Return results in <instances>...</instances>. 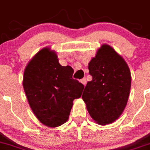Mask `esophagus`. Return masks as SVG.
Masks as SVG:
<instances>
[{
  "label": "esophagus",
  "instance_id": "1",
  "mask_svg": "<svg viewBox=\"0 0 150 150\" xmlns=\"http://www.w3.org/2000/svg\"><path fill=\"white\" fill-rule=\"evenodd\" d=\"M81 83L85 86L86 83H87V80H86V78H83V79H81Z\"/></svg>",
  "mask_w": 150,
  "mask_h": 150
}]
</instances>
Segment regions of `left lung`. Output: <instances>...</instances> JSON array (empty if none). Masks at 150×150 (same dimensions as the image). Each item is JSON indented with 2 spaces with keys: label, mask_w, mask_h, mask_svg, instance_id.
<instances>
[{
  "label": "left lung",
  "mask_w": 150,
  "mask_h": 150,
  "mask_svg": "<svg viewBox=\"0 0 150 150\" xmlns=\"http://www.w3.org/2000/svg\"><path fill=\"white\" fill-rule=\"evenodd\" d=\"M88 69L93 79L87 82L82 98L96 122L112 123L127 104L132 81L129 67L114 48L103 45L90 60Z\"/></svg>",
  "instance_id": "left-lung-1"
}]
</instances>
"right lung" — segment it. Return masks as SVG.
<instances>
[{
	"label": "right lung",
	"instance_id": "1",
	"mask_svg": "<svg viewBox=\"0 0 150 150\" xmlns=\"http://www.w3.org/2000/svg\"><path fill=\"white\" fill-rule=\"evenodd\" d=\"M74 70L62 67L57 56L45 48L26 67L23 87L29 105L39 120L49 127H57L69 117L73 100L81 96L84 86L72 78Z\"/></svg>",
	"mask_w": 150,
	"mask_h": 150
}]
</instances>
